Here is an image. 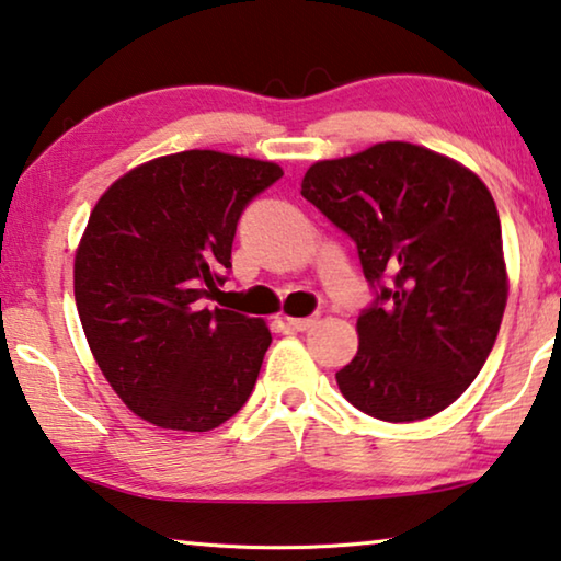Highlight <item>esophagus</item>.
I'll use <instances>...</instances> for the list:
<instances>
[{
	"label": "esophagus",
	"mask_w": 561,
	"mask_h": 561,
	"mask_svg": "<svg viewBox=\"0 0 561 561\" xmlns=\"http://www.w3.org/2000/svg\"><path fill=\"white\" fill-rule=\"evenodd\" d=\"M314 322H317V314H312V317H287V324H289L291 330H297V332L309 330Z\"/></svg>",
	"instance_id": "esophagus-1"
}]
</instances>
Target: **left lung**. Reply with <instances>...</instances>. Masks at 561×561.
Here are the masks:
<instances>
[{
    "mask_svg": "<svg viewBox=\"0 0 561 561\" xmlns=\"http://www.w3.org/2000/svg\"><path fill=\"white\" fill-rule=\"evenodd\" d=\"M302 196L355 241L373 302L360 347L334 375L357 411L423 421L471 386L506 307L494 198L461 163L413 144L320 161Z\"/></svg>",
    "mask_w": 561,
    "mask_h": 561,
    "instance_id": "8db88e82",
    "label": "left lung"
}]
</instances>
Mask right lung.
<instances>
[{
    "instance_id": "add662e5",
    "label": "right lung",
    "mask_w": 561,
    "mask_h": 561,
    "mask_svg": "<svg viewBox=\"0 0 561 561\" xmlns=\"http://www.w3.org/2000/svg\"><path fill=\"white\" fill-rule=\"evenodd\" d=\"M282 175L270 161L183 150L125 173L95 204L75 302L100 370L144 421L211 431L252 396L270 330L201 299L227 282L244 208Z\"/></svg>"
}]
</instances>
